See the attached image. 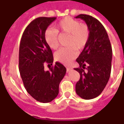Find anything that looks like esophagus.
Returning a JSON list of instances; mask_svg holds the SVG:
<instances>
[{
  "label": "esophagus",
  "instance_id": "obj_1",
  "mask_svg": "<svg viewBox=\"0 0 124 124\" xmlns=\"http://www.w3.org/2000/svg\"><path fill=\"white\" fill-rule=\"evenodd\" d=\"M66 70L67 71H69L71 70V68H70V67H66Z\"/></svg>",
  "mask_w": 124,
  "mask_h": 124
}]
</instances>
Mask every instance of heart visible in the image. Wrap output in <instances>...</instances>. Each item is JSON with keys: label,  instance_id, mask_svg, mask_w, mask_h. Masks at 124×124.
<instances>
[{"label": "heart", "instance_id": "heart-1", "mask_svg": "<svg viewBox=\"0 0 124 124\" xmlns=\"http://www.w3.org/2000/svg\"><path fill=\"white\" fill-rule=\"evenodd\" d=\"M58 33L69 35L66 45L68 47L60 48L55 53V59L64 64H69L77 56L78 50L83 49L89 38V29L85 23H81L78 20L66 18L60 20L55 25L54 29H48L45 32V40L49 47L56 49L59 46Z\"/></svg>", "mask_w": 124, "mask_h": 124}]
</instances>
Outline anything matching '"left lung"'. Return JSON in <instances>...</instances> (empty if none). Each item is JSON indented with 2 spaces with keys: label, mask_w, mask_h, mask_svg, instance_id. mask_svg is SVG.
<instances>
[{
  "label": "left lung",
  "mask_w": 124,
  "mask_h": 124,
  "mask_svg": "<svg viewBox=\"0 0 124 124\" xmlns=\"http://www.w3.org/2000/svg\"><path fill=\"white\" fill-rule=\"evenodd\" d=\"M76 18L84 20L90 32L87 43L76 59L79 68L74 70L79 73L80 79L76 83V91L83 99H92L102 92L108 81L112 50L106 29L99 20L86 14H79Z\"/></svg>",
  "instance_id": "1"
}]
</instances>
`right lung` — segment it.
<instances>
[{
  "mask_svg": "<svg viewBox=\"0 0 124 124\" xmlns=\"http://www.w3.org/2000/svg\"><path fill=\"white\" fill-rule=\"evenodd\" d=\"M56 18L39 17L33 20L23 31L19 49V70L25 89L37 101L50 102L57 97L59 84L66 68L56 62L50 70L46 64H53V52L45 40V32Z\"/></svg>",
  "mask_w": 124,
  "mask_h": 124,
  "instance_id": "obj_1",
  "label": "right lung"
}]
</instances>
